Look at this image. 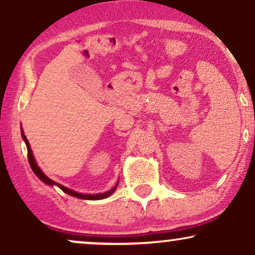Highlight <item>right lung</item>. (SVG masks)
I'll list each match as a JSON object with an SVG mask.
<instances>
[{"label": "right lung", "mask_w": 255, "mask_h": 255, "mask_svg": "<svg viewBox=\"0 0 255 255\" xmlns=\"http://www.w3.org/2000/svg\"><path fill=\"white\" fill-rule=\"evenodd\" d=\"M21 132H22V138H23L24 143H26V145H27L28 162H29L31 170L34 171V174H35L37 177H39L40 180L43 182V183H46V184H48V185H58V187L60 188V189L64 191V193L71 195V196L78 197V199H81V200H103V199H106V197H109L110 195L113 194V191H115L116 188H117L118 182H117V183H116V185L112 188L111 190L105 191V193H100V194H80V193H77V191H74V190H72V189H68V188L64 187V185L56 183V182L51 180V178L47 177V176L42 172V170H41L39 166H37L36 162H35V158H34V156H33V152H31L29 142H28V139L26 138V136H24V133H23V131H22V128H21Z\"/></svg>", "instance_id": "right-lung-1"}]
</instances>
